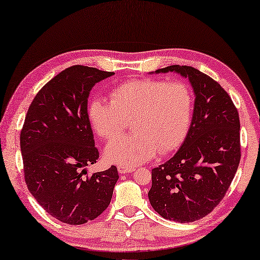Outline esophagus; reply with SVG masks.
<instances>
[{"instance_id": "esophagus-1", "label": "esophagus", "mask_w": 260, "mask_h": 260, "mask_svg": "<svg viewBox=\"0 0 260 260\" xmlns=\"http://www.w3.org/2000/svg\"><path fill=\"white\" fill-rule=\"evenodd\" d=\"M117 169H118V173H120V174H130V173L135 172V168L129 167V166H118Z\"/></svg>"}]
</instances>
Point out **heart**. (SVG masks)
Here are the masks:
<instances>
[{
  "instance_id": "heart-1",
  "label": "heart",
  "mask_w": 260,
  "mask_h": 260,
  "mask_svg": "<svg viewBox=\"0 0 260 260\" xmlns=\"http://www.w3.org/2000/svg\"><path fill=\"white\" fill-rule=\"evenodd\" d=\"M109 99H94L88 105V121L95 133L104 139H114L125 130L126 122L134 131L108 144L105 153L110 162H146L156 151L166 154L175 150L188 133L193 100L185 83L127 80L110 91Z\"/></svg>"
}]
</instances>
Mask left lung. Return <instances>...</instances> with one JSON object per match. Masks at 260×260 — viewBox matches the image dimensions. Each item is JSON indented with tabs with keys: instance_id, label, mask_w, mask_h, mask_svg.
I'll list each match as a JSON object with an SVG mask.
<instances>
[{
	"instance_id": "8db88e82",
	"label": "left lung",
	"mask_w": 260,
	"mask_h": 260,
	"mask_svg": "<svg viewBox=\"0 0 260 260\" xmlns=\"http://www.w3.org/2000/svg\"><path fill=\"white\" fill-rule=\"evenodd\" d=\"M169 71L189 79L193 114L180 150L152 169L148 199L162 218L185 223L211 213L231 186L241 159L240 117L228 93L210 76L188 66L155 74Z\"/></svg>"
}]
</instances>
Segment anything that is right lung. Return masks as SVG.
Masks as SVG:
<instances>
[{
  "instance_id": "1",
  "label": "right lung",
  "mask_w": 260,
  "mask_h": 260,
  "mask_svg": "<svg viewBox=\"0 0 260 260\" xmlns=\"http://www.w3.org/2000/svg\"><path fill=\"white\" fill-rule=\"evenodd\" d=\"M114 72L74 66L50 79L34 98L20 131L24 177L47 213L68 224L99 216L112 201L117 168L86 174L99 151L87 116L96 83Z\"/></svg>"
}]
</instances>
